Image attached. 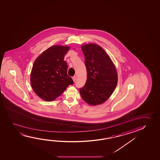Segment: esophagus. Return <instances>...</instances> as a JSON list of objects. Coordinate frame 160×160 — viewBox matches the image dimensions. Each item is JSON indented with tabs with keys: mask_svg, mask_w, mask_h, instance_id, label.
<instances>
[{
	"mask_svg": "<svg viewBox=\"0 0 160 160\" xmlns=\"http://www.w3.org/2000/svg\"><path fill=\"white\" fill-rule=\"evenodd\" d=\"M76 76H74L72 77V80H73V81L75 82V80H76Z\"/></svg>",
	"mask_w": 160,
	"mask_h": 160,
	"instance_id": "esophagus-1",
	"label": "esophagus"
}]
</instances>
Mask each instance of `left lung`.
<instances>
[{
  "label": "left lung",
  "mask_w": 160,
  "mask_h": 160,
  "mask_svg": "<svg viewBox=\"0 0 160 160\" xmlns=\"http://www.w3.org/2000/svg\"><path fill=\"white\" fill-rule=\"evenodd\" d=\"M81 50L85 56L87 71L85 85L79 89L81 98L89 105L102 104L110 98L116 88L117 69L109 56L99 45H82Z\"/></svg>",
  "instance_id": "1"
}]
</instances>
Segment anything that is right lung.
Instances as JSON below:
<instances>
[{
    "label": "right lung",
    "mask_w": 160,
    "mask_h": 160,
    "mask_svg": "<svg viewBox=\"0 0 160 160\" xmlns=\"http://www.w3.org/2000/svg\"><path fill=\"white\" fill-rule=\"evenodd\" d=\"M69 49L68 46L54 45L34 61L30 76L31 87L37 96L45 101L56 99L73 84L67 73V63L63 60Z\"/></svg>",
    "instance_id": "1"
}]
</instances>
